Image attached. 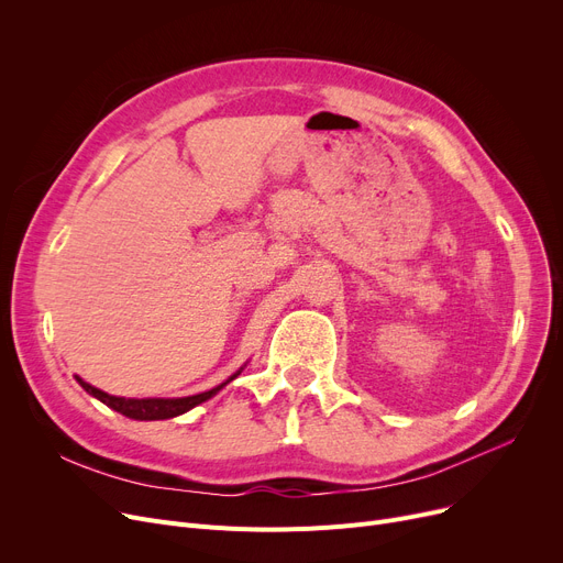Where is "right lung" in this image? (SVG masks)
Masks as SVG:
<instances>
[{
  "instance_id": "add662e5",
  "label": "right lung",
  "mask_w": 563,
  "mask_h": 563,
  "mask_svg": "<svg viewBox=\"0 0 563 563\" xmlns=\"http://www.w3.org/2000/svg\"><path fill=\"white\" fill-rule=\"evenodd\" d=\"M244 367L236 369L232 376H228L223 383H219L217 388L212 390H205L198 395H189V397H147V399H125V397H115L109 393H102L100 388L91 386V383H86L84 378L75 376L79 386L96 399H100L102 404H107L109 408H113L115 412H121V416L130 418V420H141V422H153V420H170L183 416V412L196 408L198 404L212 399L219 390H223L230 380H234L236 376L242 374Z\"/></svg>"
}]
</instances>
